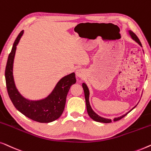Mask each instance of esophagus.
I'll use <instances>...</instances> for the list:
<instances>
[{"label":"esophagus","mask_w":151,"mask_h":151,"mask_svg":"<svg viewBox=\"0 0 151 151\" xmlns=\"http://www.w3.org/2000/svg\"><path fill=\"white\" fill-rule=\"evenodd\" d=\"M85 72L83 69H77L76 71V76L79 78H83L84 76Z\"/></svg>","instance_id":"1"}]
</instances>
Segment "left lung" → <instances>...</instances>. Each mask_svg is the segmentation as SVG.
Here are the masks:
<instances>
[{
  "mask_svg": "<svg viewBox=\"0 0 151 151\" xmlns=\"http://www.w3.org/2000/svg\"><path fill=\"white\" fill-rule=\"evenodd\" d=\"M129 33L130 34L131 38L133 40H135V42H137V43H138L140 46H142V44L141 42H140L139 40L138 39V37H137V35H135V34L133 32V31H129ZM82 86H83V90H84V94H85V99H86V107H87V111H88V114L90 117L92 119V120H94V121H96V122H103V123H110L112 122V120L111 119H107V118H104L103 117H101V116H99V115H97V114L95 113V112L93 111L92 107H91V106L90 105V101H89V96H90V92H89V90H88V86H86V83H83L82 84ZM136 107V106H135ZM134 107L133 108V109H134L135 107ZM131 109V110H132ZM131 110H130L129 112H127V114H125L124 115H123L122 116H120V117H118V118H115L114 119V121H118V120H120V119H122L123 117H124L125 116L127 115L129 112H130Z\"/></svg>",
  "mask_w": 151,
  "mask_h": 151,
  "instance_id": "left-lung-1",
  "label": "left lung"
}]
</instances>
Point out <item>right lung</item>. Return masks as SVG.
<instances>
[{
    "instance_id": "add662e5",
    "label": "right lung",
    "mask_w": 151,
    "mask_h": 151,
    "mask_svg": "<svg viewBox=\"0 0 151 151\" xmlns=\"http://www.w3.org/2000/svg\"><path fill=\"white\" fill-rule=\"evenodd\" d=\"M23 33L24 31H21L15 40L6 65L5 75L8 94L14 107L27 118L42 123L52 122L60 117L64 110L68 93L70 86L76 83L75 74L73 73L61 78L52 92L45 99L29 101L23 97L16 89L13 76L16 46Z\"/></svg>"
}]
</instances>
